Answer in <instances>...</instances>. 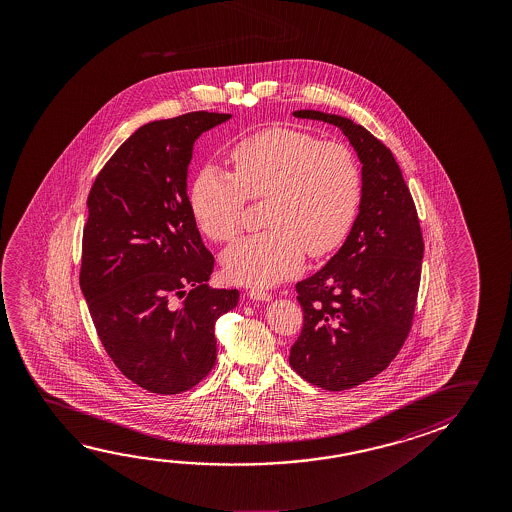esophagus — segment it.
Listing matches in <instances>:
<instances>
[{
	"instance_id": "obj_1",
	"label": "esophagus",
	"mask_w": 512,
	"mask_h": 512,
	"mask_svg": "<svg viewBox=\"0 0 512 512\" xmlns=\"http://www.w3.org/2000/svg\"><path fill=\"white\" fill-rule=\"evenodd\" d=\"M248 296H250L252 300H262V302H269V300H271V293L264 291V289H259V287H252V289L248 291Z\"/></svg>"
}]
</instances>
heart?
<instances>
[{"label": "heart", "instance_id": "1", "mask_svg": "<svg viewBox=\"0 0 512 512\" xmlns=\"http://www.w3.org/2000/svg\"><path fill=\"white\" fill-rule=\"evenodd\" d=\"M228 159L234 175L205 166L194 178L198 225L212 241L230 243L243 230L246 198H266L268 227L223 253L230 280L275 284L300 269L305 252L319 259L343 244L361 198V169L346 144L275 126L239 139Z\"/></svg>", "mask_w": 512, "mask_h": 512}]
</instances>
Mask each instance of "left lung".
<instances>
[{
    "mask_svg": "<svg viewBox=\"0 0 512 512\" xmlns=\"http://www.w3.org/2000/svg\"><path fill=\"white\" fill-rule=\"evenodd\" d=\"M293 114L341 128L362 162L361 205L350 234L318 273L296 284L303 328L289 355L291 368L312 386L344 391L384 371L402 350L425 243L411 191L386 144L343 116Z\"/></svg>",
    "mask_w": 512,
    "mask_h": 512,
    "instance_id": "obj_1",
    "label": "left lung"
}]
</instances>
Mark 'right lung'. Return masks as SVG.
I'll return each instance as SVG.
<instances>
[{"mask_svg": "<svg viewBox=\"0 0 512 512\" xmlns=\"http://www.w3.org/2000/svg\"><path fill=\"white\" fill-rule=\"evenodd\" d=\"M232 118L187 112L143 125L87 198L80 287L105 352L150 393L178 394L216 364V319L237 289H210L214 257L187 196L194 141Z\"/></svg>", "mask_w": 512, "mask_h": 512, "instance_id": "right-lung-1", "label": "right lung"}]
</instances>
